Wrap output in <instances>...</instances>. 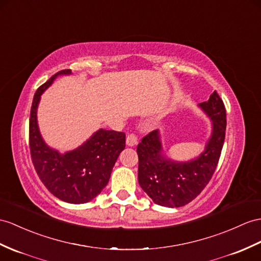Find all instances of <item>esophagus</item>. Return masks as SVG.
Returning a JSON list of instances; mask_svg holds the SVG:
<instances>
[{
    "label": "esophagus",
    "mask_w": 261,
    "mask_h": 261,
    "mask_svg": "<svg viewBox=\"0 0 261 261\" xmlns=\"http://www.w3.org/2000/svg\"><path fill=\"white\" fill-rule=\"evenodd\" d=\"M137 136L135 134H129L128 136L126 137V145L127 146H130V147H133V146H135L137 144Z\"/></svg>",
    "instance_id": "obj_1"
}]
</instances>
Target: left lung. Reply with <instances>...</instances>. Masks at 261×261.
Here are the masks:
<instances>
[{
    "mask_svg": "<svg viewBox=\"0 0 261 261\" xmlns=\"http://www.w3.org/2000/svg\"><path fill=\"white\" fill-rule=\"evenodd\" d=\"M212 119V135L201 154L187 162H175L163 154L160 132L152 130L137 146L138 182L155 204L181 207L195 199L217 167L226 134V109L217 92L199 104Z\"/></svg>",
    "mask_w": 261,
    "mask_h": 261,
    "instance_id": "1",
    "label": "left lung"
}]
</instances>
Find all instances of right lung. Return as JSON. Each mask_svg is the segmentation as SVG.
<instances>
[{
    "mask_svg": "<svg viewBox=\"0 0 261 261\" xmlns=\"http://www.w3.org/2000/svg\"><path fill=\"white\" fill-rule=\"evenodd\" d=\"M71 73V69L56 73L34 94L30 115V150L36 173L50 193L69 204H85L107 185L114 165L125 148L126 136L123 132L100 128L80 147L65 154L48 147L37 125V106L41 95L57 76Z\"/></svg>",
    "mask_w": 261,
    "mask_h": 261,
    "instance_id": "obj_1",
    "label": "right lung"
}]
</instances>
